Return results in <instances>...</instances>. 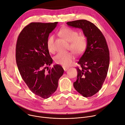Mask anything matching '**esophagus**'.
I'll return each mask as SVG.
<instances>
[{
  "mask_svg": "<svg viewBox=\"0 0 125 125\" xmlns=\"http://www.w3.org/2000/svg\"><path fill=\"white\" fill-rule=\"evenodd\" d=\"M63 69H64V70L65 71H67L69 68H67V67H63Z\"/></svg>",
  "mask_w": 125,
  "mask_h": 125,
  "instance_id": "34e87169",
  "label": "esophagus"
}]
</instances>
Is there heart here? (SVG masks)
Segmentation results:
<instances>
[{
	"instance_id": "heart-1",
	"label": "heart",
	"mask_w": 125,
	"mask_h": 125,
	"mask_svg": "<svg viewBox=\"0 0 125 125\" xmlns=\"http://www.w3.org/2000/svg\"><path fill=\"white\" fill-rule=\"evenodd\" d=\"M59 34L66 41L70 42V48L76 55H80L84 52L87 47V41L84 36H79L78 32L70 28H64L59 31ZM54 36H49L47 41V46L49 51L54 53ZM74 59L71 52H60L54 58L56 63L65 67L70 66Z\"/></svg>"
}]
</instances>
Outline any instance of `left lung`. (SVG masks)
<instances>
[{"mask_svg": "<svg viewBox=\"0 0 125 125\" xmlns=\"http://www.w3.org/2000/svg\"><path fill=\"white\" fill-rule=\"evenodd\" d=\"M69 26L81 29L86 37L87 45L79 58L77 80L73 86L84 97L92 96L100 90L106 77L110 64V52L102 31L85 20L68 21Z\"/></svg>", "mask_w": 125, "mask_h": 125, "instance_id": "left-lung-1", "label": "left lung"}]
</instances>
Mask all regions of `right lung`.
Segmentation results:
<instances>
[{"label":"right lung","mask_w":125,"mask_h":125,"mask_svg":"<svg viewBox=\"0 0 125 125\" xmlns=\"http://www.w3.org/2000/svg\"><path fill=\"white\" fill-rule=\"evenodd\" d=\"M58 22H31L20 32L16 45L15 58L21 75L31 92L43 98L56 90L64 69L53 62L47 41Z\"/></svg>","instance_id":"right-lung-1"}]
</instances>
